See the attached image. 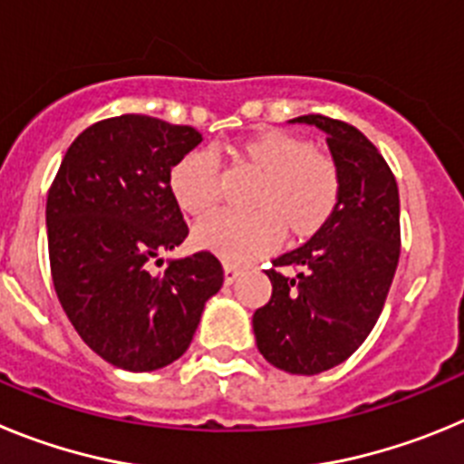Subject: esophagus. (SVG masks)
Listing matches in <instances>:
<instances>
[{
  "mask_svg": "<svg viewBox=\"0 0 464 464\" xmlns=\"http://www.w3.org/2000/svg\"><path fill=\"white\" fill-rule=\"evenodd\" d=\"M223 274H225V283H227V285H229V283H235L237 278H239L241 269L235 267V265H225Z\"/></svg>",
  "mask_w": 464,
  "mask_h": 464,
  "instance_id": "1",
  "label": "esophagus"
}]
</instances>
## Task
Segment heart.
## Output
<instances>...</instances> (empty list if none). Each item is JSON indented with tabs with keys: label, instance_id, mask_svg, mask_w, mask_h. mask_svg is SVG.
I'll return each instance as SVG.
<instances>
[{
	"label": "heart",
	"instance_id": "1",
	"mask_svg": "<svg viewBox=\"0 0 464 464\" xmlns=\"http://www.w3.org/2000/svg\"><path fill=\"white\" fill-rule=\"evenodd\" d=\"M241 165L262 171L251 197V213H216L195 227L197 248L225 262L257 260L281 244L309 239L330 220L339 202V169L334 160L314 150L306 139L281 130H265L235 149ZM169 190L186 213L202 218L218 207L223 174L208 150H190L169 169Z\"/></svg>",
	"mask_w": 464,
	"mask_h": 464
}]
</instances>
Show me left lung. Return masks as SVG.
Returning <instances> with one entry per match:
<instances>
[{"mask_svg":"<svg viewBox=\"0 0 464 464\" xmlns=\"http://www.w3.org/2000/svg\"><path fill=\"white\" fill-rule=\"evenodd\" d=\"M327 134L339 202L304 246L274 260L272 299L253 314L257 351L290 374L314 376L358 351L379 321L400 260V192L374 143L348 122L299 116Z\"/></svg>","mask_w":464,"mask_h":464,"instance_id":"left-lung-1","label":"left lung"}]
</instances>
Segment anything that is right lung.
Wrapping results in <instances>:
<instances>
[{
	"label": "right lung",
	"instance_id": "1",
	"mask_svg": "<svg viewBox=\"0 0 464 464\" xmlns=\"http://www.w3.org/2000/svg\"><path fill=\"white\" fill-rule=\"evenodd\" d=\"M202 134L150 116L106 118L73 139L46 202L53 285L94 353L127 372L162 370L188 351L223 267L202 251L162 262L188 237L169 169Z\"/></svg>",
	"mask_w": 464,
	"mask_h": 464
}]
</instances>
